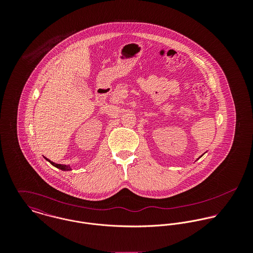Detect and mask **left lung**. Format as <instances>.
Returning a JSON list of instances; mask_svg holds the SVG:
<instances>
[{
    "label": "left lung",
    "mask_w": 253,
    "mask_h": 253,
    "mask_svg": "<svg viewBox=\"0 0 253 253\" xmlns=\"http://www.w3.org/2000/svg\"><path fill=\"white\" fill-rule=\"evenodd\" d=\"M203 155H204V154H203ZM203 155H202V156H203ZM202 156H201V157H202ZM201 157H200V158H201Z\"/></svg>",
    "instance_id": "8db88e82"
}]
</instances>
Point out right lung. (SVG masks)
I'll return each instance as SVG.
<instances>
[{
    "label": "right lung",
    "instance_id": "right-lung-1",
    "mask_svg": "<svg viewBox=\"0 0 253 253\" xmlns=\"http://www.w3.org/2000/svg\"><path fill=\"white\" fill-rule=\"evenodd\" d=\"M45 160L47 161V162H49L53 167H55V168H57V169H61V170H72V169H71V167L70 166H66V165H59V164H55V163H53V162H51V161H49L48 159H46L45 158Z\"/></svg>",
    "mask_w": 253,
    "mask_h": 253
}]
</instances>
